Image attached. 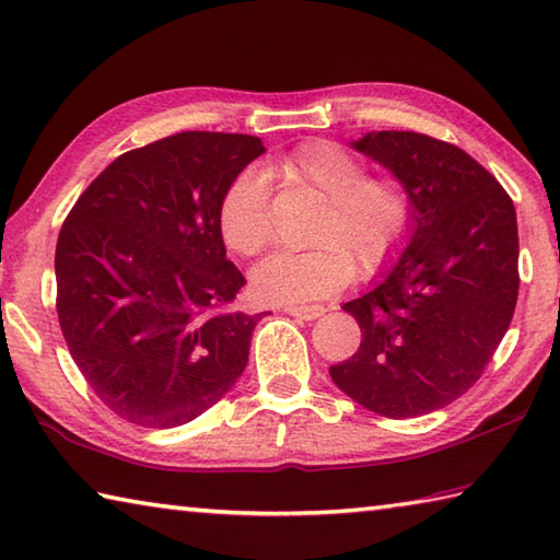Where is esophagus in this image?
<instances>
[{"label":"esophagus","instance_id":"esophagus-1","mask_svg":"<svg viewBox=\"0 0 560 560\" xmlns=\"http://www.w3.org/2000/svg\"><path fill=\"white\" fill-rule=\"evenodd\" d=\"M283 311L293 315V318H301V320H315L325 313L323 306H287Z\"/></svg>","mask_w":560,"mask_h":560}]
</instances>
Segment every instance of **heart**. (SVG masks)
Returning a JSON list of instances; mask_svg holds the SVG:
<instances>
[{
	"instance_id": "obj_1",
	"label": "heart",
	"mask_w": 560,
	"mask_h": 560,
	"mask_svg": "<svg viewBox=\"0 0 560 560\" xmlns=\"http://www.w3.org/2000/svg\"><path fill=\"white\" fill-rule=\"evenodd\" d=\"M269 176L299 183L325 200L308 252H273L252 271V287L269 303H308L332 296L350 283L355 259L362 273L389 261L409 228V198L396 180L364 178L362 161L332 141H308L267 168ZM225 245L254 257L271 240L267 183L245 171L220 200Z\"/></svg>"
}]
</instances>
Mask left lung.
<instances>
[{
    "label": "left lung",
    "instance_id": "obj_1",
    "mask_svg": "<svg viewBox=\"0 0 560 560\" xmlns=\"http://www.w3.org/2000/svg\"><path fill=\"white\" fill-rule=\"evenodd\" d=\"M350 147L401 183L411 215L399 259L342 306L362 342L330 377L364 409L413 419L470 389L510 328L520 293L514 202L448 141L368 131Z\"/></svg>",
    "mask_w": 560,
    "mask_h": 560
}]
</instances>
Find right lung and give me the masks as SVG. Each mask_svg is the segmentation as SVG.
Returning <instances> with one entry per match:
<instances>
[{
	"mask_svg": "<svg viewBox=\"0 0 560 560\" xmlns=\"http://www.w3.org/2000/svg\"><path fill=\"white\" fill-rule=\"evenodd\" d=\"M261 154L249 135L159 139L112 161L60 228V330L90 389L129 423H188L247 368L261 313L232 311L245 277L218 212Z\"/></svg>",
	"mask_w": 560,
	"mask_h": 560,
	"instance_id": "add662e5",
	"label": "right lung"
}]
</instances>
